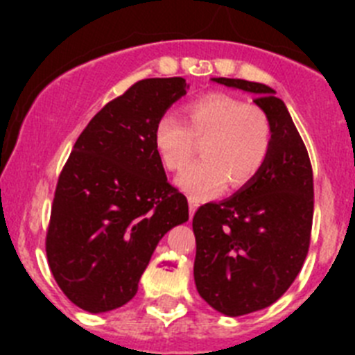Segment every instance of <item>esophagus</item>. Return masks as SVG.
Returning a JSON list of instances; mask_svg holds the SVG:
<instances>
[{
  "label": "esophagus",
  "mask_w": 355,
  "mask_h": 355,
  "mask_svg": "<svg viewBox=\"0 0 355 355\" xmlns=\"http://www.w3.org/2000/svg\"><path fill=\"white\" fill-rule=\"evenodd\" d=\"M197 206H199L197 199H193V197H188V209H190V216H193V213H196Z\"/></svg>",
  "instance_id": "1"
}]
</instances>
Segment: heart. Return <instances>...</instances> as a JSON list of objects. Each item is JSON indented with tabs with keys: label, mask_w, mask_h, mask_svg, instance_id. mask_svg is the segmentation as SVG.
I'll use <instances>...</instances> for the list:
<instances>
[{
	"label": "heart",
	"mask_w": 355,
	"mask_h": 355,
	"mask_svg": "<svg viewBox=\"0 0 355 355\" xmlns=\"http://www.w3.org/2000/svg\"><path fill=\"white\" fill-rule=\"evenodd\" d=\"M184 122L172 114L156 121L153 140L168 171H181L202 142V159L178 178L193 199L220 193L229 184L243 188L265 167L272 147V124L263 108L240 97L209 92L187 103Z\"/></svg>",
	"instance_id": "1"
}]
</instances>
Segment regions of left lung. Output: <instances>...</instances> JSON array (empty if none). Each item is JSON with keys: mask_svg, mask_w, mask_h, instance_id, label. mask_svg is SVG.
Segmentation results:
<instances>
[{"mask_svg": "<svg viewBox=\"0 0 355 355\" xmlns=\"http://www.w3.org/2000/svg\"><path fill=\"white\" fill-rule=\"evenodd\" d=\"M256 96L272 124V147L256 180L193 215L199 295L213 309L241 316L268 307L291 286L309 249L313 168L309 155L275 90L263 83L215 78Z\"/></svg>", "mask_w": 355, "mask_h": 355, "instance_id": "1", "label": "left lung"}]
</instances>
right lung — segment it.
I'll return each mask as SVG.
<instances>
[{"label": "right lung", "instance_id": "add662e5", "mask_svg": "<svg viewBox=\"0 0 355 355\" xmlns=\"http://www.w3.org/2000/svg\"><path fill=\"white\" fill-rule=\"evenodd\" d=\"M183 78L140 80L103 106L56 183L46 254L65 297L89 313L130 302L163 234L188 220L156 153L159 117L187 94Z\"/></svg>", "mask_w": 355, "mask_h": 355}]
</instances>
